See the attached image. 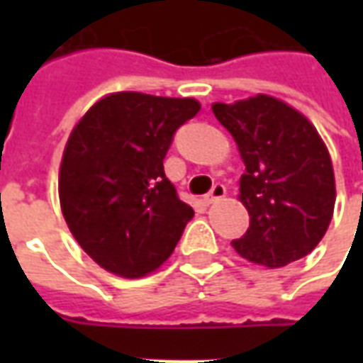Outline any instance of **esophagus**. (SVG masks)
Wrapping results in <instances>:
<instances>
[{
	"label": "esophagus",
	"mask_w": 363,
	"mask_h": 363,
	"mask_svg": "<svg viewBox=\"0 0 363 363\" xmlns=\"http://www.w3.org/2000/svg\"><path fill=\"white\" fill-rule=\"evenodd\" d=\"M223 196H225V186H223V184H216V186L204 196V202L206 204H213V202H218V200H221Z\"/></svg>",
	"instance_id": "esophagus-1"
}]
</instances>
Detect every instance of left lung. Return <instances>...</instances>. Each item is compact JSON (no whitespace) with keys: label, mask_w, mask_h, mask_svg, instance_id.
I'll list each match as a JSON object with an SVG mask.
<instances>
[{"label":"left lung","mask_w":363,"mask_h":363,"mask_svg":"<svg viewBox=\"0 0 363 363\" xmlns=\"http://www.w3.org/2000/svg\"><path fill=\"white\" fill-rule=\"evenodd\" d=\"M245 163L239 202L251 225L231 247L267 268L288 267L319 245L335 213V169L307 116L272 95L213 103Z\"/></svg>","instance_id":"obj_1"}]
</instances>
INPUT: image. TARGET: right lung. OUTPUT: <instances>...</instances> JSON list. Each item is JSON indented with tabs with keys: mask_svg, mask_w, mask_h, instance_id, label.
<instances>
[{
	"mask_svg": "<svg viewBox=\"0 0 363 363\" xmlns=\"http://www.w3.org/2000/svg\"><path fill=\"white\" fill-rule=\"evenodd\" d=\"M192 96L118 91L77 120L60 163L58 194L67 228L106 272L143 278L181 239L194 210L177 196L163 159L177 128L196 116Z\"/></svg>",
	"mask_w": 363,
	"mask_h": 363,
	"instance_id": "1",
	"label": "right lung"
}]
</instances>
